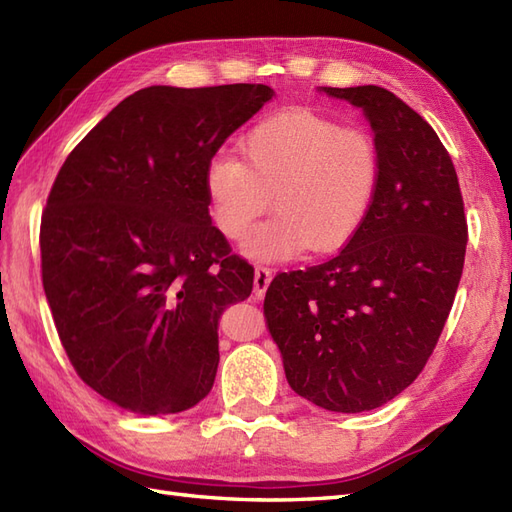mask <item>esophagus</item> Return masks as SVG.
<instances>
[{
    "label": "esophagus",
    "instance_id": "34e87169",
    "mask_svg": "<svg viewBox=\"0 0 512 512\" xmlns=\"http://www.w3.org/2000/svg\"><path fill=\"white\" fill-rule=\"evenodd\" d=\"M270 281H272V270L270 268H264V266L255 268V288H253L255 299H264Z\"/></svg>",
    "mask_w": 512,
    "mask_h": 512
}]
</instances>
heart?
<instances>
[{"instance_id":"heart-1","label":"heart","mask_w":512,"mask_h":512,"mask_svg":"<svg viewBox=\"0 0 512 512\" xmlns=\"http://www.w3.org/2000/svg\"><path fill=\"white\" fill-rule=\"evenodd\" d=\"M244 159L207 161L211 218L229 240H244L270 207L277 216L244 244L255 261L292 259L307 246L331 253L360 231L382 176L373 137L314 111H285L242 139Z\"/></svg>"}]
</instances>
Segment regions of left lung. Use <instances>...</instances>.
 <instances>
[{"label":"left lung","mask_w":512,"mask_h":512,"mask_svg":"<svg viewBox=\"0 0 512 512\" xmlns=\"http://www.w3.org/2000/svg\"><path fill=\"white\" fill-rule=\"evenodd\" d=\"M358 106L382 161L360 231L325 264L281 272L264 299L296 395L331 412L384 406L419 377L467 251L456 168L434 128L382 87H320Z\"/></svg>","instance_id":"obj_1"}]
</instances>
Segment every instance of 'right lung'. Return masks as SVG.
I'll return each mask as SVG.
<instances>
[{
    "instance_id": "right-lung-1",
    "label": "right lung",
    "mask_w": 512,
    "mask_h": 512,
    "mask_svg": "<svg viewBox=\"0 0 512 512\" xmlns=\"http://www.w3.org/2000/svg\"><path fill=\"white\" fill-rule=\"evenodd\" d=\"M275 91H135L71 150L41 220L58 338L82 382L128 412L194 408L216 379L218 320L253 266L213 227L207 161Z\"/></svg>"
}]
</instances>
